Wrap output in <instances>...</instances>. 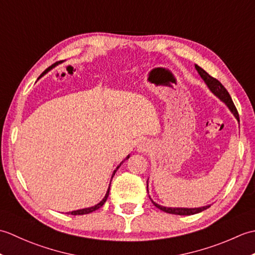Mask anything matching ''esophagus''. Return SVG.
<instances>
[{
	"label": "esophagus",
	"instance_id": "obj_1",
	"mask_svg": "<svg viewBox=\"0 0 255 255\" xmlns=\"http://www.w3.org/2000/svg\"><path fill=\"white\" fill-rule=\"evenodd\" d=\"M139 150H140V151H143V150H144V149H143V148H142V147H139Z\"/></svg>",
	"mask_w": 255,
	"mask_h": 255
}]
</instances>
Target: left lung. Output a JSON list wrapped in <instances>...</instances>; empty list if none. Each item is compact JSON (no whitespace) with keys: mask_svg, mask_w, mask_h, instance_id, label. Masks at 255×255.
<instances>
[{"mask_svg":"<svg viewBox=\"0 0 255 255\" xmlns=\"http://www.w3.org/2000/svg\"><path fill=\"white\" fill-rule=\"evenodd\" d=\"M195 68H196L199 75L205 81V83L207 84L209 90L213 92V93L216 96H218L221 101L226 103V105L229 107V110L231 111V113L234 114L235 117L238 119V122H239V113H238L237 108H236V106L234 104V102H232V100H231V96L228 93V91L226 90L225 86L221 84L217 79H215L214 77H211V75H209L207 72L205 71L204 69L198 67L197 64H196V66H195ZM152 203H153V205L155 206V207H158L159 209L165 211V213L173 214V215H180V216L195 215V214L200 213V211H203L205 209L209 208V206H205V207H200V208H169V207H163V206H160L158 204H155L153 200H152Z\"/></svg>","mask_w":255,"mask_h":255,"instance_id":"obj_1","label":"left lung"}]
</instances>
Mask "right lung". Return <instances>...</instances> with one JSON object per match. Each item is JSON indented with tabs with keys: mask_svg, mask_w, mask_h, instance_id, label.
Returning a JSON list of instances; mask_svg holds the SVG:
<instances>
[{
	"mask_svg": "<svg viewBox=\"0 0 255 255\" xmlns=\"http://www.w3.org/2000/svg\"><path fill=\"white\" fill-rule=\"evenodd\" d=\"M61 62V61H60ZM59 62H56L55 64H52V66L51 67H49V68H48V69H46L45 70V71H44V73H42L41 75H44L46 72H48V71H49V70L50 69H52L53 67H55V66H57V64H58ZM41 75H40V77H41ZM39 77V78H40ZM127 159H129V155L127 156V158H126V160ZM122 165V163L121 164H119L118 166H117V169H118V167L119 166H121ZM117 169L115 170V171H114V173H113V176L114 175H115V173H116V171H117ZM113 176H112V178H113ZM108 195H110V188H108V191H107V193H106V195H105V197L104 198H103V200H102V202L101 203H99V204H97V205H95V206H93V207H90V208H84V209H80V210H75V211H71V213H69V214H71V215H86V214H90V213H93V211H95V210H97V209H99V208H101L102 207V206L103 205H104L105 204V202H106V199H107V197H108Z\"/></svg>",
	"mask_w": 255,
	"mask_h": 255,
	"instance_id": "1",
	"label": "right lung"
}]
</instances>
